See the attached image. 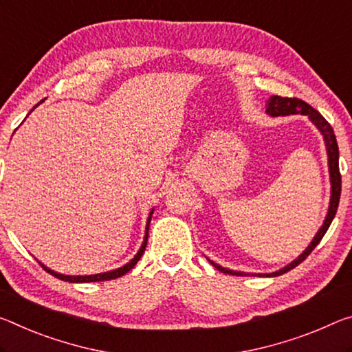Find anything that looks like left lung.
<instances>
[{
    "instance_id": "1",
    "label": "left lung",
    "mask_w": 352,
    "mask_h": 352,
    "mask_svg": "<svg viewBox=\"0 0 352 352\" xmlns=\"http://www.w3.org/2000/svg\"><path fill=\"white\" fill-rule=\"evenodd\" d=\"M266 113L270 114V116H272V117L289 116V114L309 116V119L314 122L315 126L321 131L322 138H324L326 150H327L329 174H331V204H329V210H327V216H326V219H324V224L321 226V228H320V230H318L315 238L311 239V243L309 244V248H307L304 252L298 256L296 260H293L292 263L287 265L285 267H282V270H278L276 272H271V274H258V276H266V277H276V276L285 274V272H288L289 270H293V267H296L299 263H302V261L307 258V256L311 254V250H314L318 246V243L321 241L322 236H324V233L327 232V228H329V226H331V222H332L333 217H336L337 208H338L340 194H342V175H340V169H338V144H337L336 135H333V128L324 119V117H322L320 113H318L315 108H311V106L309 103H305L304 100L272 96L270 100H267V103H266ZM208 261L216 267V270H219L221 272H226V274L244 276V272L227 270V267H222V266H219L217 263H214V261H211V260H208Z\"/></svg>"
}]
</instances>
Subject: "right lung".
<instances>
[{
    "instance_id": "right-lung-1",
    "label": "right lung",
    "mask_w": 352,
    "mask_h": 352,
    "mask_svg": "<svg viewBox=\"0 0 352 352\" xmlns=\"http://www.w3.org/2000/svg\"><path fill=\"white\" fill-rule=\"evenodd\" d=\"M42 102H43V100H42ZM42 102H41V103H42ZM37 104H38V103H37ZM37 104H36V106H37ZM36 106H34V108H36ZM34 108H32V109H34ZM32 109H31V111H32ZM152 214H153V210L150 211V214H148L147 227H146V236H144V243H142L141 249L138 250V254L135 255V258H133L131 261H128V263H126L125 266L117 267V270L108 271V272H102V274H92V276H64V274H59V272H54L53 270H50V267H47L45 265H42L41 261H38V263H41V266L43 267V270H45L47 272H50V274H52V276L60 278V280L72 282V283H82V282H103V280H113V278L122 277L124 274H126L128 271H130V270H133V267H135V265L138 263L139 258H141V256H142L144 250H146L147 239H148V224H150V219H152Z\"/></svg>"
}]
</instances>
